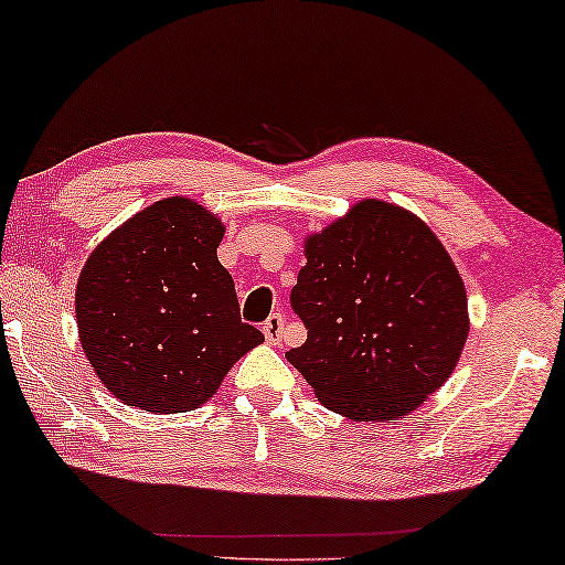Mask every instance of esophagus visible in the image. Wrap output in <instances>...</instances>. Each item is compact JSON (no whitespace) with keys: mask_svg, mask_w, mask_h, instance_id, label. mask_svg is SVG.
<instances>
[{"mask_svg":"<svg viewBox=\"0 0 565 565\" xmlns=\"http://www.w3.org/2000/svg\"><path fill=\"white\" fill-rule=\"evenodd\" d=\"M264 337L268 344H279L281 342V334H284V317L281 315H271L264 321Z\"/></svg>","mask_w":565,"mask_h":565,"instance_id":"34e87169","label":"esophagus"}]
</instances>
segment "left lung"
Here are the masks:
<instances>
[{
    "label": "left lung",
    "instance_id": "1",
    "mask_svg": "<svg viewBox=\"0 0 565 565\" xmlns=\"http://www.w3.org/2000/svg\"><path fill=\"white\" fill-rule=\"evenodd\" d=\"M291 307L307 324L286 352L327 409L390 423L425 405L460 362L468 294L427 223L364 199L303 238Z\"/></svg>",
    "mask_w": 565,
    "mask_h": 565
}]
</instances>
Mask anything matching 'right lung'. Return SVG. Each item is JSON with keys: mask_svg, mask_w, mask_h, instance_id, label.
<instances>
[{"mask_svg": "<svg viewBox=\"0 0 565 565\" xmlns=\"http://www.w3.org/2000/svg\"><path fill=\"white\" fill-rule=\"evenodd\" d=\"M226 226L185 195L150 203L93 248L75 286L77 334L122 405L191 412L264 342L238 317L216 248Z\"/></svg>", "mask_w": 565, "mask_h": 565, "instance_id": "1", "label": "right lung"}]
</instances>
